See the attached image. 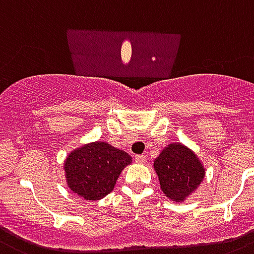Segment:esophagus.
Returning a JSON list of instances; mask_svg holds the SVG:
<instances>
[{
	"instance_id": "34e87169",
	"label": "esophagus",
	"mask_w": 254,
	"mask_h": 254,
	"mask_svg": "<svg viewBox=\"0 0 254 254\" xmlns=\"http://www.w3.org/2000/svg\"><path fill=\"white\" fill-rule=\"evenodd\" d=\"M146 160L147 157L143 156V155H137V156H135V161H137L138 164H144L146 163Z\"/></svg>"
}]
</instances>
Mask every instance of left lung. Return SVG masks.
<instances>
[{
	"instance_id": "left-lung-1",
	"label": "left lung",
	"mask_w": 254,
	"mask_h": 254,
	"mask_svg": "<svg viewBox=\"0 0 254 254\" xmlns=\"http://www.w3.org/2000/svg\"><path fill=\"white\" fill-rule=\"evenodd\" d=\"M164 195L173 201H185L200 186L205 168L197 155L182 143L165 147L153 161Z\"/></svg>"
}]
</instances>
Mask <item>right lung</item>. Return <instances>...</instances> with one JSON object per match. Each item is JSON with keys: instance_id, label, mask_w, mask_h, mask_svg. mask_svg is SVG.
Segmentation results:
<instances>
[{"instance_id": "1", "label": "right lung", "mask_w": 254, "mask_h": 254, "mask_svg": "<svg viewBox=\"0 0 254 254\" xmlns=\"http://www.w3.org/2000/svg\"><path fill=\"white\" fill-rule=\"evenodd\" d=\"M130 163L125 151L97 140L68 153L65 181L69 190L84 200H101L114 190L123 169Z\"/></svg>"}]
</instances>
